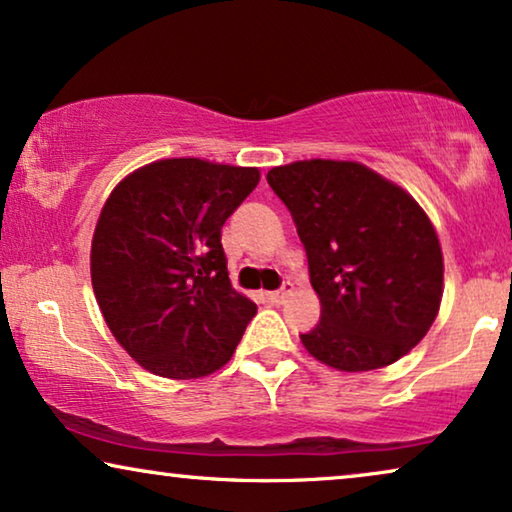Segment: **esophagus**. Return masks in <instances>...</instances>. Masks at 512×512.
Listing matches in <instances>:
<instances>
[{"label":"esophagus","mask_w":512,"mask_h":512,"mask_svg":"<svg viewBox=\"0 0 512 512\" xmlns=\"http://www.w3.org/2000/svg\"><path fill=\"white\" fill-rule=\"evenodd\" d=\"M291 291H293V284H291V282H284L282 286H279L277 291H268V293H265V298H268V303L279 305V303H284V300L291 296Z\"/></svg>","instance_id":"34e87169"}]
</instances>
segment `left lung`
I'll return each mask as SVG.
<instances>
[{
  "mask_svg": "<svg viewBox=\"0 0 512 512\" xmlns=\"http://www.w3.org/2000/svg\"><path fill=\"white\" fill-rule=\"evenodd\" d=\"M268 184L296 223L319 324L300 335L326 366H389L429 331L443 298V254L403 188L347 160L272 167Z\"/></svg>",
  "mask_w": 512,
  "mask_h": 512,
  "instance_id": "1",
  "label": "left lung"
}]
</instances>
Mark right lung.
Wrapping results in <instances>:
<instances>
[{
    "label": "right lung",
    "instance_id": "1",
    "mask_svg": "<svg viewBox=\"0 0 512 512\" xmlns=\"http://www.w3.org/2000/svg\"><path fill=\"white\" fill-rule=\"evenodd\" d=\"M256 167L158 160L109 195L90 277L109 331L139 366L172 380L219 370L256 305L230 286L221 228L258 184Z\"/></svg>",
    "mask_w": 512,
    "mask_h": 512
}]
</instances>
